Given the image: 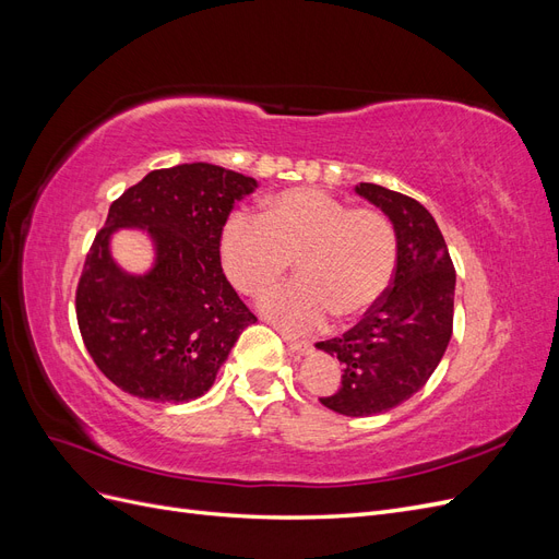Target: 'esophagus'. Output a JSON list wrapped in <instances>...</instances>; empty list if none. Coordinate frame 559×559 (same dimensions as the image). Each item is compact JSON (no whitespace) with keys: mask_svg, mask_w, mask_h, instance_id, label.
I'll return each instance as SVG.
<instances>
[{"mask_svg":"<svg viewBox=\"0 0 559 559\" xmlns=\"http://www.w3.org/2000/svg\"><path fill=\"white\" fill-rule=\"evenodd\" d=\"M282 337H284V343L289 345L292 354H296V357H306V354L312 352V345L308 341H298V337L292 333H282Z\"/></svg>","mask_w":559,"mask_h":559,"instance_id":"esophagus-1","label":"esophagus"}]
</instances>
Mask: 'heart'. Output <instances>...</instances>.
<instances>
[{
	"instance_id": "1",
	"label": "heart",
	"mask_w": 559,
	"mask_h": 559,
	"mask_svg": "<svg viewBox=\"0 0 559 559\" xmlns=\"http://www.w3.org/2000/svg\"><path fill=\"white\" fill-rule=\"evenodd\" d=\"M296 261L298 280L259 298L275 324L310 333L331 314L354 321L384 298L396 270V233L376 207H349L321 189H289L265 214L233 212L222 230V263L235 289L259 294Z\"/></svg>"
}]
</instances>
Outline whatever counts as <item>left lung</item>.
Wrapping results in <instances>:
<instances>
[{
  "instance_id": "1",
  "label": "left lung",
  "mask_w": 559,
  "mask_h": 559,
  "mask_svg": "<svg viewBox=\"0 0 559 559\" xmlns=\"http://www.w3.org/2000/svg\"><path fill=\"white\" fill-rule=\"evenodd\" d=\"M357 191L396 233V270L384 298L343 337L317 349L345 366L329 411L368 417L396 408L427 384L452 337L454 265L443 233L417 200L378 183Z\"/></svg>"
}]
</instances>
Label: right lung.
Returning a JSON list of instances; mask_svg holds the SVG:
<instances>
[{
    "label": "right lung",
    "mask_w": 559,
    "mask_h": 559,
    "mask_svg": "<svg viewBox=\"0 0 559 559\" xmlns=\"http://www.w3.org/2000/svg\"><path fill=\"white\" fill-rule=\"evenodd\" d=\"M257 179L210 163L148 173L111 202L76 289V319L97 368L123 392L186 403L210 392L240 333L257 321L224 275L222 230ZM155 247L146 274L115 263L116 229Z\"/></svg>",
    "instance_id": "add662e5"
}]
</instances>
